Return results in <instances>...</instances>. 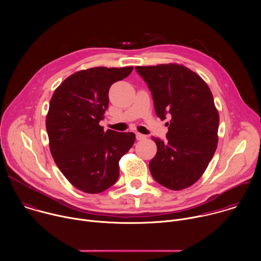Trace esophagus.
Wrapping results in <instances>:
<instances>
[{"label":"esophagus","instance_id":"1","mask_svg":"<svg viewBox=\"0 0 261 261\" xmlns=\"http://www.w3.org/2000/svg\"><path fill=\"white\" fill-rule=\"evenodd\" d=\"M136 135V139L137 140H143V139H145V135H143V134H141V133H136L135 134Z\"/></svg>","mask_w":261,"mask_h":261}]
</instances>
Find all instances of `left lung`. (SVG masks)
<instances>
[{
    "mask_svg": "<svg viewBox=\"0 0 261 261\" xmlns=\"http://www.w3.org/2000/svg\"><path fill=\"white\" fill-rule=\"evenodd\" d=\"M152 92L156 115L170 118L167 140L152 137L157 154L150 161L156 181L170 190L196 182L212 160L218 143L219 114L206 83L178 64L137 66Z\"/></svg>",
    "mask_w": 261,
    "mask_h": 261,
    "instance_id": "1",
    "label": "left lung"
}]
</instances>
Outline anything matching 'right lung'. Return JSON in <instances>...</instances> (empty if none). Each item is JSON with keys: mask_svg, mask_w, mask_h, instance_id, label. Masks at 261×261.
<instances>
[{"mask_svg": "<svg viewBox=\"0 0 261 261\" xmlns=\"http://www.w3.org/2000/svg\"><path fill=\"white\" fill-rule=\"evenodd\" d=\"M133 67H95L67 77L55 91L46 116L51 156L65 177L81 191L110 188L120 175V159L135 141L132 132H104L99 122L108 107V91Z\"/></svg>", "mask_w": 261, "mask_h": 261, "instance_id": "add662e5", "label": "right lung"}]
</instances>
